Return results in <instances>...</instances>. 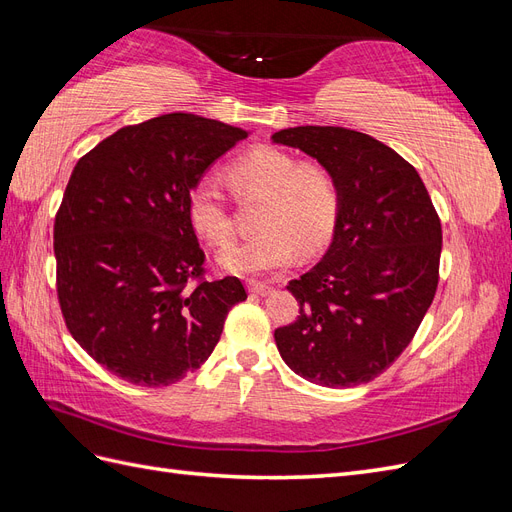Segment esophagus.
I'll use <instances>...</instances> for the list:
<instances>
[{"mask_svg": "<svg viewBox=\"0 0 512 512\" xmlns=\"http://www.w3.org/2000/svg\"><path fill=\"white\" fill-rule=\"evenodd\" d=\"M247 290L254 292V294H260V297H265V294L271 292V286L265 284V282H256V280H250L247 282Z\"/></svg>", "mask_w": 512, "mask_h": 512, "instance_id": "esophagus-1", "label": "esophagus"}]
</instances>
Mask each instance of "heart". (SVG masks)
Segmentation results:
<instances>
[{"instance_id": "obj_1", "label": "heart", "mask_w": 512, "mask_h": 512, "mask_svg": "<svg viewBox=\"0 0 512 512\" xmlns=\"http://www.w3.org/2000/svg\"><path fill=\"white\" fill-rule=\"evenodd\" d=\"M230 188L241 200L262 198L256 215L258 235L235 243L220 256V265L239 275H256L288 267L297 250L320 252L333 237L342 194L331 170L292 153L262 145L228 166ZM194 230L211 247H226L235 237V222L222 185L205 177L188 198Z\"/></svg>"}]
</instances>
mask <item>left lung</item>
<instances>
[{"mask_svg": "<svg viewBox=\"0 0 512 512\" xmlns=\"http://www.w3.org/2000/svg\"><path fill=\"white\" fill-rule=\"evenodd\" d=\"M327 166L342 194L333 243L288 290L299 316L275 329L286 365L320 386L378 378L436 297L442 224L416 168L374 136L301 126L273 134Z\"/></svg>", "mask_w": 512, "mask_h": 512, "instance_id": "8db88e82", "label": "left lung"}]
</instances>
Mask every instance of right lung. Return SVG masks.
<instances>
[{"label": "right lung", "mask_w": 512, "mask_h": 512, "mask_svg": "<svg viewBox=\"0 0 512 512\" xmlns=\"http://www.w3.org/2000/svg\"><path fill=\"white\" fill-rule=\"evenodd\" d=\"M245 136L170 113L117 130L76 162L55 215L57 299L70 335L121 380H183L247 299L239 277L207 280L188 215L198 179Z\"/></svg>", "instance_id": "obj_1"}]
</instances>
